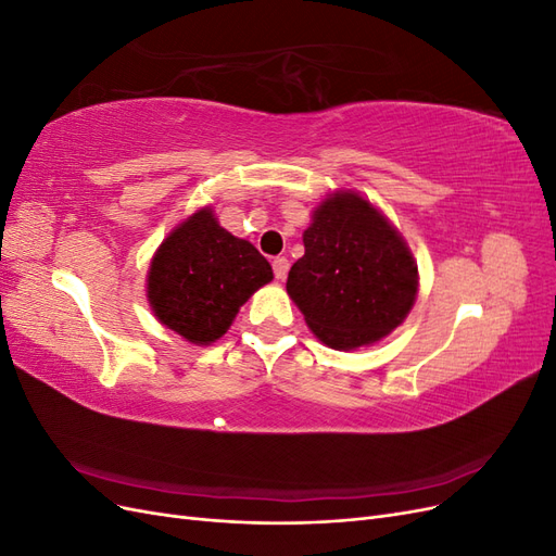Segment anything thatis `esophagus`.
Masks as SVG:
<instances>
[{
	"mask_svg": "<svg viewBox=\"0 0 556 556\" xmlns=\"http://www.w3.org/2000/svg\"><path fill=\"white\" fill-rule=\"evenodd\" d=\"M271 266H274V276H276L278 280H285V278H288V271H290V262H288V257H276V260L271 262Z\"/></svg>",
	"mask_w": 556,
	"mask_h": 556,
	"instance_id": "esophagus-1",
	"label": "esophagus"
}]
</instances>
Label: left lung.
<instances>
[{"mask_svg": "<svg viewBox=\"0 0 556 556\" xmlns=\"http://www.w3.org/2000/svg\"><path fill=\"white\" fill-rule=\"evenodd\" d=\"M304 248L290 268L288 294L329 348L376 343L408 315L417 294L410 250L359 194L323 201L304 231Z\"/></svg>", "mask_w": 556, "mask_h": 556, "instance_id": "8db88e82", "label": "left lung"}]
</instances>
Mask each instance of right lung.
Returning <instances> with one entry per match:
<instances>
[{
    "mask_svg": "<svg viewBox=\"0 0 556 556\" xmlns=\"http://www.w3.org/2000/svg\"><path fill=\"white\" fill-rule=\"evenodd\" d=\"M271 278V264L260 250L231 237L204 208L160 245L150 264L148 299L162 325L190 343L208 345Z\"/></svg>",
    "mask_w": 556,
    "mask_h": 556,
    "instance_id": "obj_1",
    "label": "right lung"
}]
</instances>
